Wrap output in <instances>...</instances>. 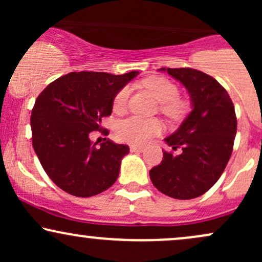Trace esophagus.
Here are the masks:
<instances>
[{
	"instance_id": "34e87169",
	"label": "esophagus",
	"mask_w": 262,
	"mask_h": 262,
	"mask_svg": "<svg viewBox=\"0 0 262 262\" xmlns=\"http://www.w3.org/2000/svg\"><path fill=\"white\" fill-rule=\"evenodd\" d=\"M144 150V146L140 145H130V151L133 152H141Z\"/></svg>"
}]
</instances>
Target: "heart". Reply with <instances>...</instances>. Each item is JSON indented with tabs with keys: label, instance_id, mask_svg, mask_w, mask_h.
I'll return each mask as SVG.
<instances>
[{
	"label": "heart",
	"instance_id": "heart-1",
	"mask_svg": "<svg viewBox=\"0 0 262 262\" xmlns=\"http://www.w3.org/2000/svg\"><path fill=\"white\" fill-rule=\"evenodd\" d=\"M144 86L152 93V96L161 102V111L171 117L181 114L185 110V101L177 97L179 87L172 81L164 76H150L144 80ZM129 93V86H124L117 92L113 100V111L121 113L127 108ZM162 129V124L158 119H146L138 116H132L122 119L117 124L116 134L119 140L129 144H145L152 137L159 134Z\"/></svg>",
	"mask_w": 262,
	"mask_h": 262
}]
</instances>
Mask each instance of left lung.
I'll list each match as a JSON object with an SVG mask.
<instances>
[{
    "instance_id": "left-lung-1",
    "label": "left lung",
    "mask_w": 262,
    "mask_h": 262,
    "mask_svg": "<svg viewBox=\"0 0 262 262\" xmlns=\"http://www.w3.org/2000/svg\"><path fill=\"white\" fill-rule=\"evenodd\" d=\"M187 89L192 111L173 134L165 138L172 151H164L150 180L159 191L176 200L202 196L218 181L233 152L236 116L227 90L209 75L191 68L165 69ZM179 148L182 151L173 155Z\"/></svg>"
}]
</instances>
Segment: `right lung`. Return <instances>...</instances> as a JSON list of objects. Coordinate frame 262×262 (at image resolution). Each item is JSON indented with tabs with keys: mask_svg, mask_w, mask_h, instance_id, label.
Wrapping results in <instances>:
<instances>
[{
	"mask_svg": "<svg viewBox=\"0 0 262 262\" xmlns=\"http://www.w3.org/2000/svg\"><path fill=\"white\" fill-rule=\"evenodd\" d=\"M138 71L123 75L81 71L49 83L32 110V144L47 175L76 197H91L117 181L128 145L107 139L97 145L90 133L101 130L117 92Z\"/></svg>",
	"mask_w": 262,
	"mask_h": 262,
	"instance_id": "right-lung-1",
	"label": "right lung"
}]
</instances>
